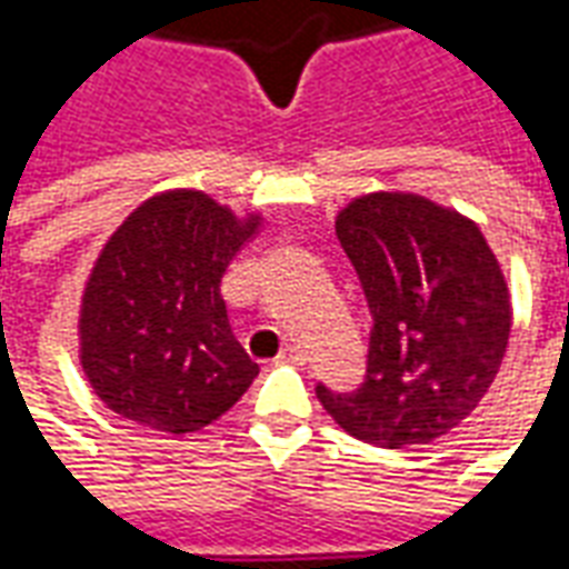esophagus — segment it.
Listing matches in <instances>:
<instances>
[{"mask_svg": "<svg viewBox=\"0 0 569 569\" xmlns=\"http://www.w3.org/2000/svg\"><path fill=\"white\" fill-rule=\"evenodd\" d=\"M277 362H286V366H298V362H305V353H301L296 345H286L283 350H280Z\"/></svg>", "mask_w": 569, "mask_h": 569, "instance_id": "obj_1", "label": "esophagus"}]
</instances>
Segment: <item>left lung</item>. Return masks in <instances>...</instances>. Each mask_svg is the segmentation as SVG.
I'll use <instances>...</instances> for the list:
<instances>
[{"mask_svg":"<svg viewBox=\"0 0 569 569\" xmlns=\"http://www.w3.org/2000/svg\"><path fill=\"white\" fill-rule=\"evenodd\" d=\"M335 231L371 310L369 366L353 393L317 383L338 427L378 448L439 439L500 371L512 301L472 219L408 191L350 200Z\"/></svg>","mask_w":569,"mask_h":569,"instance_id":"8db88e82","label":"left lung"}]
</instances>
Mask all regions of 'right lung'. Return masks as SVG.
<instances>
[{"mask_svg":"<svg viewBox=\"0 0 569 569\" xmlns=\"http://www.w3.org/2000/svg\"><path fill=\"white\" fill-rule=\"evenodd\" d=\"M203 191L142 200L93 261L79 310V359L106 408L158 432H198L247 393L259 366L231 332L224 268L259 234Z\"/></svg>","mask_w":569,"mask_h":569,"instance_id":"obj_1","label":"right lung"}]
</instances>
